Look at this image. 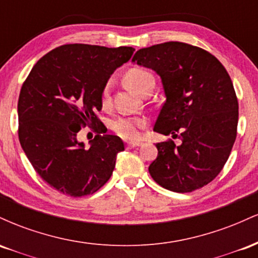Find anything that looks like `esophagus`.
<instances>
[{
  "label": "esophagus",
  "instance_id": "esophagus-1",
  "mask_svg": "<svg viewBox=\"0 0 258 258\" xmlns=\"http://www.w3.org/2000/svg\"><path fill=\"white\" fill-rule=\"evenodd\" d=\"M143 144V142L141 141H131V142H127V146L130 148H136V147H141Z\"/></svg>",
  "mask_w": 258,
  "mask_h": 258
}]
</instances>
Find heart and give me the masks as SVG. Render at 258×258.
I'll use <instances>...</instances> for the list:
<instances>
[{"mask_svg":"<svg viewBox=\"0 0 258 258\" xmlns=\"http://www.w3.org/2000/svg\"><path fill=\"white\" fill-rule=\"evenodd\" d=\"M125 82L131 90L143 94L149 88H154L155 79L153 74L141 68H133L125 75ZM102 104L106 105L110 102V82H108L102 90L100 94ZM146 126V120L139 117H116L110 122V128L120 137L125 139H135L139 136L141 128Z\"/></svg>","mask_w":258,"mask_h":258,"instance_id":"b5f03b06","label":"heart"}]
</instances>
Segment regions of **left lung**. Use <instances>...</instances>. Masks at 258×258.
<instances>
[{
  "mask_svg": "<svg viewBox=\"0 0 258 258\" xmlns=\"http://www.w3.org/2000/svg\"><path fill=\"white\" fill-rule=\"evenodd\" d=\"M133 63L161 78L166 102L154 131L173 141L156 144L149 173L158 184L190 193L216 178L236 138L239 104L226 68L205 49L183 42L154 44L136 52Z\"/></svg>",
  "mask_w": 258,
  "mask_h": 258,
  "instance_id": "8db88e82",
  "label": "left lung"
}]
</instances>
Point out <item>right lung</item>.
<instances>
[{
    "label": "right lung",
    "mask_w": 258,
    "mask_h": 258,
    "mask_svg": "<svg viewBox=\"0 0 258 258\" xmlns=\"http://www.w3.org/2000/svg\"><path fill=\"white\" fill-rule=\"evenodd\" d=\"M135 48L73 43L43 55L26 78L18 100L19 142L38 176L74 198L93 194L110 178L120 137L106 135L97 117L103 87ZM99 135L85 148L77 141L81 126Z\"/></svg>",
    "instance_id": "obj_1"
}]
</instances>
